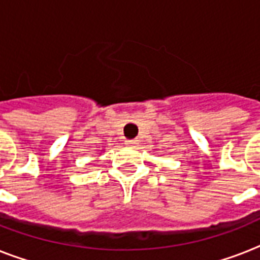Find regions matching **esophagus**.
Wrapping results in <instances>:
<instances>
[{"label":"esophagus","instance_id":"esophagus-1","mask_svg":"<svg viewBox=\"0 0 260 260\" xmlns=\"http://www.w3.org/2000/svg\"><path fill=\"white\" fill-rule=\"evenodd\" d=\"M126 144L128 146H135V144H138V140H126Z\"/></svg>","mask_w":260,"mask_h":260}]
</instances>
